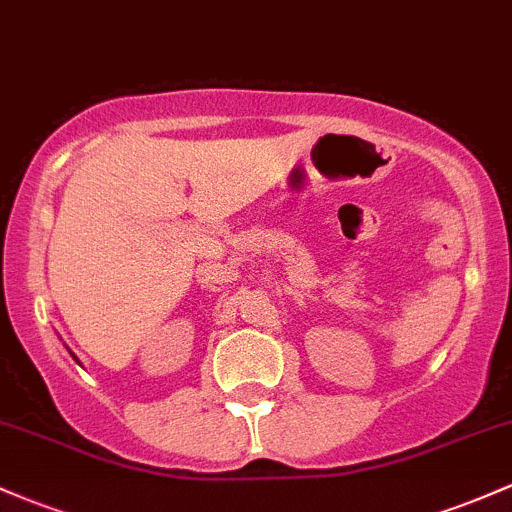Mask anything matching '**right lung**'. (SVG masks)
I'll use <instances>...</instances> for the list:
<instances>
[{
  "mask_svg": "<svg viewBox=\"0 0 512 512\" xmlns=\"http://www.w3.org/2000/svg\"><path fill=\"white\" fill-rule=\"evenodd\" d=\"M67 351H69V346H67ZM69 354H72V351H69ZM72 358H74V361H76V363H79V366H81V361H79V358H76L74 354H72Z\"/></svg>",
  "mask_w": 512,
  "mask_h": 512,
  "instance_id": "obj_1",
  "label": "right lung"
}]
</instances>
